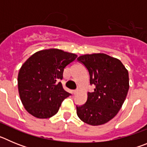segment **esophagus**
I'll use <instances>...</instances> for the list:
<instances>
[{
  "label": "esophagus",
  "instance_id": "34e87169",
  "mask_svg": "<svg viewBox=\"0 0 147 147\" xmlns=\"http://www.w3.org/2000/svg\"><path fill=\"white\" fill-rule=\"evenodd\" d=\"M79 91H80V89H76V90H74L73 91V93H74V95H76L79 93Z\"/></svg>",
  "mask_w": 147,
  "mask_h": 147
}]
</instances>
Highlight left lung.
<instances>
[{
    "label": "left lung",
    "instance_id": "obj_1",
    "mask_svg": "<svg viewBox=\"0 0 147 147\" xmlns=\"http://www.w3.org/2000/svg\"><path fill=\"white\" fill-rule=\"evenodd\" d=\"M88 70L90 83L86 103L76 106L78 117L90 125H102L119 113L129 90V74L119 59L105 54H85L77 58Z\"/></svg>",
    "mask_w": 147,
    "mask_h": 147
}]
</instances>
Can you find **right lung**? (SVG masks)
I'll list each match as a JSON object with an SVG mask.
<instances>
[{
    "label": "right lung",
    "instance_id": "add662e5",
    "mask_svg": "<svg viewBox=\"0 0 147 147\" xmlns=\"http://www.w3.org/2000/svg\"><path fill=\"white\" fill-rule=\"evenodd\" d=\"M77 55L57 49L34 53L23 63L18 77L19 95L27 112L38 119H49L68 97L59 80L64 68Z\"/></svg>",
    "mask_w": 147,
    "mask_h": 147
}]
</instances>
